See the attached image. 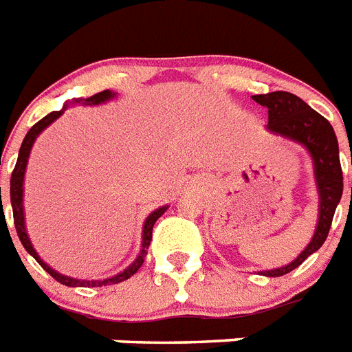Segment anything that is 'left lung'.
I'll use <instances>...</instances> for the list:
<instances>
[{"instance_id":"8db88e82","label":"left lung","mask_w":352,"mask_h":352,"mask_svg":"<svg viewBox=\"0 0 352 352\" xmlns=\"http://www.w3.org/2000/svg\"><path fill=\"white\" fill-rule=\"evenodd\" d=\"M252 100L269 109V125L267 129L280 136L291 138L294 142L302 143L313 156L314 174L320 192V218L316 225L313 240L305 247V251L296 260L285 267L274 271H263V276H283L302 265L309 256L316 252L327 240L329 229L333 223L334 210L340 204L342 190H344V174L340 165L338 140L334 134L331 123L311 109L303 100L291 94V92H269L258 94ZM352 163V158H351Z\"/></svg>"}]
</instances>
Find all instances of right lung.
<instances>
[{
  "label": "right lung",
  "mask_w": 352,
  "mask_h": 352,
  "mask_svg": "<svg viewBox=\"0 0 352 352\" xmlns=\"http://www.w3.org/2000/svg\"><path fill=\"white\" fill-rule=\"evenodd\" d=\"M112 96H114V94H112L111 91H101V92H98V94H94V96L87 98V100H74V103L98 105V103H101V101L111 100ZM63 111L65 109H61V111L50 112V114H47L45 118H41L38 123H34L32 129L27 132V136H25L23 143H21V148H19V154H18V162H16V167H14V170H12V178H10V204H12V214H14V225H16V232H18L19 241L23 243V247L27 249V252H29L30 256H34V260L38 261L39 265L43 267L45 271L49 272L50 276L54 278V280H58L60 283H63V285H69V287H101V285H112V283H120V282H123V280L131 278L132 274H136L138 269L142 267L143 258H145V254H147V249H148V245H151V240H153L154 223H156V220H158L160 216L165 212V209H167V207H162V209L154 210L153 214H148V218L145 220V225H143V243H142L143 249H142V254L138 256V260L134 261L132 265H129L123 272H120V274H116V276L107 278V280H103V282H81V280H74V278L63 276V274H60V272L52 271V269H50L47 263H43V260H41L38 254H36L32 243H30V240H29V236H27V230H25L23 176H25V167H27V160H29L30 148H32L34 140L38 138L39 132L43 131L45 127H49L50 123L54 122L56 118H60L61 114H63ZM0 201H1V187H0Z\"/></svg>",
  "instance_id": "add662e5"
}]
</instances>
